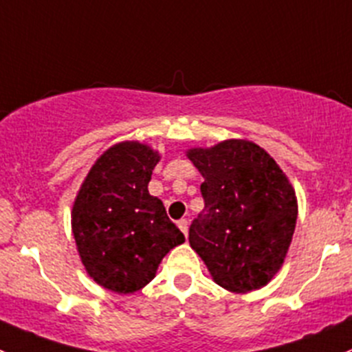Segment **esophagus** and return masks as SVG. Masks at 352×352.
Masks as SVG:
<instances>
[{
  "label": "esophagus",
  "mask_w": 352,
  "mask_h": 352,
  "mask_svg": "<svg viewBox=\"0 0 352 352\" xmlns=\"http://www.w3.org/2000/svg\"><path fill=\"white\" fill-rule=\"evenodd\" d=\"M188 226H190V223H188V220H184V219L177 222V227H179V230L183 232L184 237H188Z\"/></svg>",
  "instance_id": "esophagus-1"
}]
</instances>
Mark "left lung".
Here are the masks:
<instances>
[{"mask_svg": "<svg viewBox=\"0 0 352 352\" xmlns=\"http://www.w3.org/2000/svg\"><path fill=\"white\" fill-rule=\"evenodd\" d=\"M186 157L205 177V208L190 227L191 249L232 293L266 286L283 266L298 217L288 176L245 139L191 147Z\"/></svg>", "mask_w": 352, "mask_h": 352, "instance_id": "8db88e82", "label": "left lung"}]
</instances>
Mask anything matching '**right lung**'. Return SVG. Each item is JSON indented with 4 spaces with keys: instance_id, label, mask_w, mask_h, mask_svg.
Masks as SVG:
<instances>
[{
    "instance_id": "obj_1",
    "label": "right lung",
    "mask_w": 352,
    "mask_h": 352,
    "mask_svg": "<svg viewBox=\"0 0 352 352\" xmlns=\"http://www.w3.org/2000/svg\"><path fill=\"white\" fill-rule=\"evenodd\" d=\"M161 154L139 140L108 147L86 175L71 212L76 248L89 278L129 295L155 276L184 235L147 190Z\"/></svg>"
}]
</instances>
